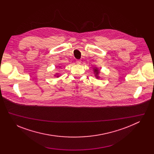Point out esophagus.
<instances>
[{
    "label": "esophagus",
    "mask_w": 154,
    "mask_h": 154,
    "mask_svg": "<svg viewBox=\"0 0 154 154\" xmlns=\"http://www.w3.org/2000/svg\"><path fill=\"white\" fill-rule=\"evenodd\" d=\"M81 62H82V61H81L80 60H76V63H77V64H80Z\"/></svg>",
    "instance_id": "1"
}]
</instances>
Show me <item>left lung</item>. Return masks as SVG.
<instances>
[{
	"instance_id": "obj_1",
	"label": "left lung",
	"mask_w": 154,
	"mask_h": 154,
	"mask_svg": "<svg viewBox=\"0 0 154 154\" xmlns=\"http://www.w3.org/2000/svg\"><path fill=\"white\" fill-rule=\"evenodd\" d=\"M94 73L96 74V76L97 77V78H98V76H97V75H98V74H99V69H98L97 68H95V69H94Z\"/></svg>"
}]
</instances>
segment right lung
<instances>
[{
    "mask_svg": "<svg viewBox=\"0 0 154 154\" xmlns=\"http://www.w3.org/2000/svg\"><path fill=\"white\" fill-rule=\"evenodd\" d=\"M57 77H58V75H57Z\"/></svg>",
    "mask_w": 154,
    "mask_h": 154,
    "instance_id": "add662e5",
    "label": "right lung"
}]
</instances>
